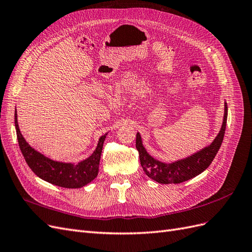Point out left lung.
Listing matches in <instances>:
<instances>
[{
	"label": "left lung",
	"mask_w": 252,
	"mask_h": 252,
	"mask_svg": "<svg viewBox=\"0 0 252 252\" xmlns=\"http://www.w3.org/2000/svg\"><path fill=\"white\" fill-rule=\"evenodd\" d=\"M227 104L225 103L222 127L209 146L195 152L192 156L172 163H163L152 158L143 146L140 133H136L135 147L139 151L141 166L145 173L150 179L161 184H179L196 177L207 169L222 145L227 123Z\"/></svg>",
	"instance_id": "1"
}]
</instances>
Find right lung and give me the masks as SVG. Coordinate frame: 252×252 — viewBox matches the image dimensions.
<instances>
[{"label": "right lung", "mask_w": 252, "mask_h": 252, "mask_svg": "<svg viewBox=\"0 0 252 252\" xmlns=\"http://www.w3.org/2000/svg\"><path fill=\"white\" fill-rule=\"evenodd\" d=\"M14 125L22 155L30 169L40 179L60 187L81 188L96 178L103 144L107 133L101 136L95 150L89 158L79 163H63L46 158L25 141L19 128L17 110L14 112Z\"/></svg>", "instance_id": "right-lung-1"}]
</instances>
